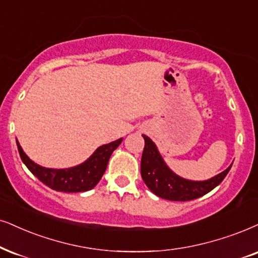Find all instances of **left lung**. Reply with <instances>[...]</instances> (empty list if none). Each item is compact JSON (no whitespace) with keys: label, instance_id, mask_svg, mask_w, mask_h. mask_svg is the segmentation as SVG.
Returning a JSON list of instances; mask_svg holds the SVG:
<instances>
[{"label":"left lung","instance_id":"obj_1","mask_svg":"<svg viewBox=\"0 0 258 258\" xmlns=\"http://www.w3.org/2000/svg\"><path fill=\"white\" fill-rule=\"evenodd\" d=\"M145 140L144 151L140 163V174L148 188L157 197L170 201L194 200L210 193L212 189L221 183L230 171V167L223 172L205 181H191L175 174L159 153L157 146L148 136L143 135Z\"/></svg>","mask_w":258,"mask_h":258}]
</instances>
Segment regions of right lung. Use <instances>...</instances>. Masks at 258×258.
<instances>
[{"label":"right lung","mask_w":258,"mask_h":258,"mask_svg":"<svg viewBox=\"0 0 258 258\" xmlns=\"http://www.w3.org/2000/svg\"><path fill=\"white\" fill-rule=\"evenodd\" d=\"M122 138L97 148L89 158L81 164L65 169L45 168L32 161L16 140L19 153L28 170L47 187L64 193H80L93 189L105 174L107 164L114 150L121 144Z\"/></svg>","instance_id":"add662e5"}]
</instances>
